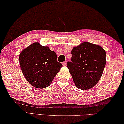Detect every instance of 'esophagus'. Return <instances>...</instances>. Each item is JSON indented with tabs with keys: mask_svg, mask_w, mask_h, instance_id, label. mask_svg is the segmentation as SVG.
Listing matches in <instances>:
<instances>
[{
	"mask_svg": "<svg viewBox=\"0 0 124 124\" xmlns=\"http://www.w3.org/2000/svg\"><path fill=\"white\" fill-rule=\"evenodd\" d=\"M66 64H67V61H65L62 62V65L64 66H66Z\"/></svg>",
	"mask_w": 124,
	"mask_h": 124,
	"instance_id": "1",
	"label": "esophagus"
}]
</instances>
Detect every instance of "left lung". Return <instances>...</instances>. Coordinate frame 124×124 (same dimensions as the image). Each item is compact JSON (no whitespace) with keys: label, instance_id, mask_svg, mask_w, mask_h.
I'll return each instance as SVG.
<instances>
[{"label":"left lung","instance_id":"left-lung-1","mask_svg":"<svg viewBox=\"0 0 124 124\" xmlns=\"http://www.w3.org/2000/svg\"><path fill=\"white\" fill-rule=\"evenodd\" d=\"M67 66L78 88L87 90L97 84L106 62V54L100 46L84 42L71 50Z\"/></svg>","mask_w":124,"mask_h":124}]
</instances>
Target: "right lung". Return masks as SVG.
Instances as JSON below:
<instances>
[{
	"label": "right lung",
	"mask_w": 124,
	"mask_h": 124,
	"mask_svg": "<svg viewBox=\"0 0 124 124\" xmlns=\"http://www.w3.org/2000/svg\"><path fill=\"white\" fill-rule=\"evenodd\" d=\"M21 69L26 80L36 88L49 86L62 67L57 55L48 47L35 43L23 49L19 57Z\"/></svg>",
	"instance_id": "add662e5"
}]
</instances>
